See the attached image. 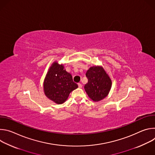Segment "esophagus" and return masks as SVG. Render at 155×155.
Listing matches in <instances>:
<instances>
[{"mask_svg": "<svg viewBox=\"0 0 155 155\" xmlns=\"http://www.w3.org/2000/svg\"><path fill=\"white\" fill-rule=\"evenodd\" d=\"M78 87H79L80 88L82 87V84H81V83H78Z\"/></svg>", "mask_w": 155, "mask_h": 155, "instance_id": "34e87169", "label": "esophagus"}]
</instances>
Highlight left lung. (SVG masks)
Segmentation results:
<instances>
[{
	"mask_svg": "<svg viewBox=\"0 0 155 155\" xmlns=\"http://www.w3.org/2000/svg\"><path fill=\"white\" fill-rule=\"evenodd\" d=\"M88 82L84 85V90L89 97L94 102L105 98L112 87V80L103 67L94 65L86 72Z\"/></svg>",
	"mask_w": 155,
	"mask_h": 155,
	"instance_id": "obj_1",
	"label": "left lung"
}]
</instances>
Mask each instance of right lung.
I'll use <instances>...</instances> for the list:
<instances>
[{
  "mask_svg": "<svg viewBox=\"0 0 155 155\" xmlns=\"http://www.w3.org/2000/svg\"><path fill=\"white\" fill-rule=\"evenodd\" d=\"M77 87L78 84L73 81L71 74L66 71L64 65L54 61L44 79L43 91L45 96L54 103L62 104Z\"/></svg>",
  "mask_w": 155,
  "mask_h": 155,
  "instance_id": "obj_1",
  "label": "right lung"
}]
</instances>
